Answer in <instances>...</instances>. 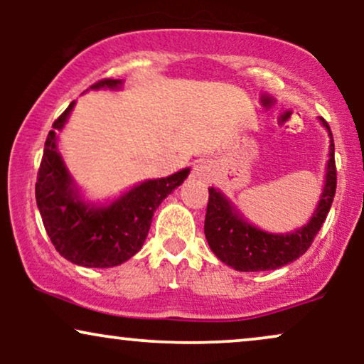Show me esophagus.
<instances>
[{
    "label": "esophagus",
    "mask_w": 364,
    "mask_h": 364,
    "mask_svg": "<svg viewBox=\"0 0 364 364\" xmlns=\"http://www.w3.org/2000/svg\"><path fill=\"white\" fill-rule=\"evenodd\" d=\"M195 176L196 178H200V179H210V176H212V168H210V164H208L207 161H200L198 164L195 166Z\"/></svg>",
    "instance_id": "esophagus-1"
}]
</instances>
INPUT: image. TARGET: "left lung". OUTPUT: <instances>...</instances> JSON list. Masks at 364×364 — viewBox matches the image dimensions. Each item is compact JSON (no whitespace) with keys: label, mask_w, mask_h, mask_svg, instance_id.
<instances>
[{"label":"left lung","mask_w":364,"mask_h":364,"mask_svg":"<svg viewBox=\"0 0 364 364\" xmlns=\"http://www.w3.org/2000/svg\"><path fill=\"white\" fill-rule=\"evenodd\" d=\"M321 124L328 129L330 150L327 161V174L321 191L320 202L313 212L311 219L301 229L274 235L255 228L235 210L225 196L215 188H208V203L205 214V237L214 255L225 265L240 272H262L274 270L287 263L298 260L310 248L321 224L327 219L332 207L337 186V169L333 159V139L328 123L320 118Z\"/></svg>","instance_id":"8db88e82"}]
</instances>
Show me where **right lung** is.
I'll return each instance as SVG.
<instances>
[{
    "instance_id": "add662e5",
    "label": "right lung",
    "mask_w": 364,
    "mask_h": 364,
    "mask_svg": "<svg viewBox=\"0 0 364 364\" xmlns=\"http://www.w3.org/2000/svg\"><path fill=\"white\" fill-rule=\"evenodd\" d=\"M123 82L104 78L90 89H121ZM75 102L53 123L44 144L36 183V200L46 232L61 257L77 265L107 269L139 253L149 235L152 215L162 200L190 174L181 169L168 178L147 179L109 205H90L78 195L72 174L58 152L56 132L65 127Z\"/></svg>"
}]
</instances>
